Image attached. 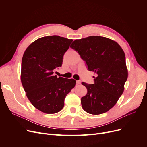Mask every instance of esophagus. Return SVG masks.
<instances>
[{
	"instance_id": "esophagus-1",
	"label": "esophagus",
	"mask_w": 147,
	"mask_h": 147,
	"mask_svg": "<svg viewBox=\"0 0 147 147\" xmlns=\"http://www.w3.org/2000/svg\"><path fill=\"white\" fill-rule=\"evenodd\" d=\"M77 84H81V81L80 80H77Z\"/></svg>"
}]
</instances>
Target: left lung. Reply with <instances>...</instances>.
<instances>
[{"mask_svg": "<svg viewBox=\"0 0 147 147\" xmlns=\"http://www.w3.org/2000/svg\"><path fill=\"white\" fill-rule=\"evenodd\" d=\"M86 62L95 76L94 83L82 84L88 90L81 103L92 115L105 113L117 104L124 90L128 76L125 54L115 41L100 36L77 39L70 45Z\"/></svg>", "mask_w": 147, "mask_h": 147, "instance_id": "1", "label": "left lung"}]
</instances>
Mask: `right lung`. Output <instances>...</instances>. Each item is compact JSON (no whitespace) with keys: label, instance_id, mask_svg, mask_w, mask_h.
<instances>
[{"label":"right lung","instance_id":"add662e5","mask_svg":"<svg viewBox=\"0 0 147 147\" xmlns=\"http://www.w3.org/2000/svg\"><path fill=\"white\" fill-rule=\"evenodd\" d=\"M72 39L52 35L40 38L26 48L22 59L21 81L34 107L47 114L59 112L64 99L75 86L74 79L54 75Z\"/></svg>","mask_w":147,"mask_h":147}]
</instances>
